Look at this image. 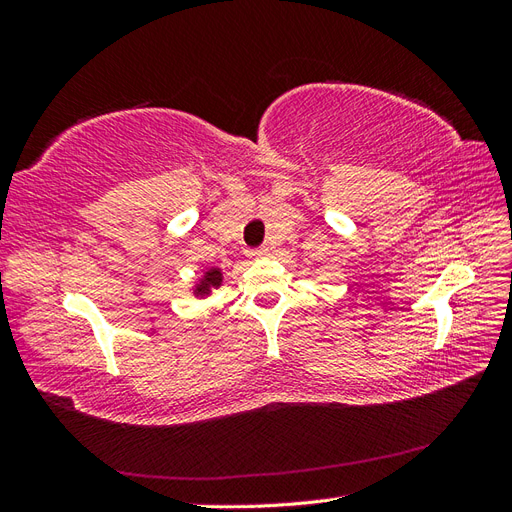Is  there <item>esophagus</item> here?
Segmentation results:
<instances>
[{"instance_id":"esophagus-1","label":"esophagus","mask_w":512,"mask_h":512,"mask_svg":"<svg viewBox=\"0 0 512 512\" xmlns=\"http://www.w3.org/2000/svg\"><path fill=\"white\" fill-rule=\"evenodd\" d=\"M250 258L258 260V258H265L269 256V247H256V250H250V254H247Z\"/></svg>"}]
</instances>
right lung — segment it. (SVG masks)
Returning a JSON list of instances; mask_svg holds the SVG:
<instances>
[{"mask_svg": "<svg viewBox=\"0 0 512 512\" xmlns=\"http://www.w3.org/2000/svg\"><path fill=\"white\" fill-rule=\"evenodd\" d=\"M220 282H222L220 271H209V273H207V284L200 286V288H198V292H203L209 284H211V286H220Z\"/></svg>", "mask_w": 512, "mask_h": 512, "instance_id": "right-lung-1", "label": "right lung"}]
</instances>
